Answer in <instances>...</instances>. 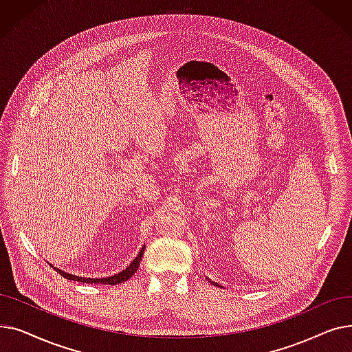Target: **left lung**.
I'll return each mask as SVG.
<instances>
[{"mask_svg":"<svg viewBox=\"0 0 352 352\" xmlns=\"http://www.w3.org/2000/svg\"><path fill=\"white\" fill-rule=\"evenodd\" d=\"M212 284H214V285H217V284H215V283H212Z\"/></svg>","mask_w":352,"mask_h":352,"instance_id":"obj_1","label":"left lung"}]
</instances>
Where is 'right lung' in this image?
I'll use <instances>...</instances> for the list:
<instances>
[{"mask_svg": "<svg viewBox=\"0 0 352 352\" xmlns=\"http://www.w3.org/2000/svg\"><path fill=\"white\" fill-rule=\"evenodd\" d=\"M144 250H145V245L141 248L140 254L134 258L133 263L129 264L125 270H122V271H121V272H118V274L109 275V276H107V278H85V276H77V275H72V274H68V272H65V271H61L60 268H55V267H52L51 264H50V265H51L55 271L60 272V275H63L65 280L78 281V283H88V284H107V285H117V284H121V283H124V281L129 280V278H131V276L137 272V270H138V267H140V261L142 260Z\"/></svg>", "mask_w": 352, "mask_h": 352, "instance_id": "obj_1", "label": "right lung"}]
</instances>
